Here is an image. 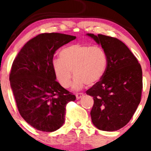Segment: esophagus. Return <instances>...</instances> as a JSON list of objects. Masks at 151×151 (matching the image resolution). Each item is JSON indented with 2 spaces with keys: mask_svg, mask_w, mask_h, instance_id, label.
Returning a JSON list of instances; mask_svg holds the SVG:
<instances>
[{
  "mask_svg": "<svg viewBox=\"0 0 151 151\" xmlns=\"http://www.w3.org/2000/svg\"><path fill=\"white\" fill-rule=\"evenodd\" d=\"M83 96H84V93H76V97H77V99H81Z\"/></svg>",
  "mask_w": 151,
  "mask_h": 151,
  "instance_id": "esophagus-1",
  "label": "esophagus"
}]
</instances>
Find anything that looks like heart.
I'll use <instances>...</instances> for the list:
<instances>
[{"label": "heart", "mask_w": 151, "mask_h": 151, "mask_svg": "<svg viewBox=\"0 0 151 151\" xmlns=\"http://www.w3.org/2000/svg\"><path fill=\"white\" fill-rule=\"evenodd\" d=\"M107 64V55L101 47L75 44L61 50L60 58L53 60L52 69L57 79L65 88L70 86L73 71L75 78L72 87L78 90L85 84L93 86L99 82Z\"/></svg>", "instance_id": "heart-1"}]
</instances>
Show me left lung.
<instances>
[{
  "mask_svg": "<svg viewBox=\"0 0 151 151\" xmlns=\"http://www.w3.org/2000/svg\"><path fill=\"white\" fill-rule=\"evenodd\" d=\"M86 35L101 45L108 59L101 80L86 91L93 98L91 121L101 131H117L129 122L141 101V65L128 47L117 38L99 34Z\"/></svg>",
  "mask_w": 151,
  "mask_h": 151,
  "instance_id": "8db88e82",
  "label": "left lung"
}]
</instances>
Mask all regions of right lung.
I'll return each instance as SVG.
<instances>
[{"instance_id":"add662e5","label":"right lung","mask_w":151,"mask_h":151,"mask_svg":"<svg viewBox=\"0 0 151 151\" xmlns=\"http://www.w3.org/2000/svg\"><path fill=\"white\" fill-rule=\"evenodd\" d=\"M75 39L62 33L40 34L22 47L13 62L9 79L19 113L39 131L60 129L66 105L76 99L56 81L52 69L55 51Z\"/></svg>"}]
</instances>
